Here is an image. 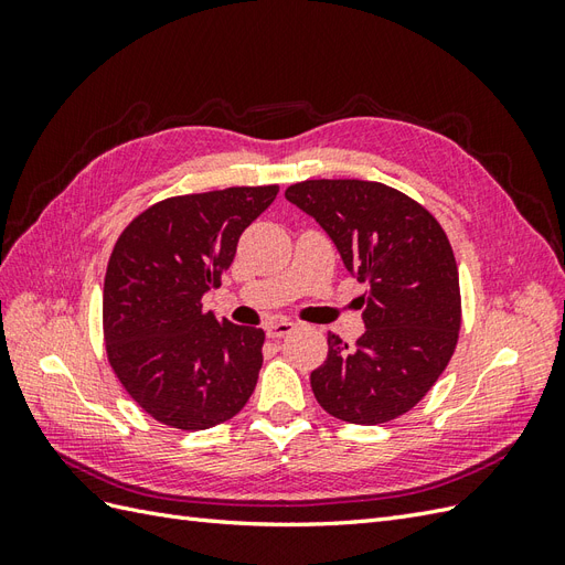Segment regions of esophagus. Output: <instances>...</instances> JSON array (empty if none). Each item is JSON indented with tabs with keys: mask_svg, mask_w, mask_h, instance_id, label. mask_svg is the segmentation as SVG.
Masks as SVG:
<instances>
[{
	"mask_svg": "<svg viewBox=\"0 0 565 565\" xmlns=\"http://www.w3.org/2000/svg\"><path fill=\"white\" fill-rule=\"evenodd\" d=\"M295 330V322H289V320H282V318H278V320H270L268 324H266V334L270 337V339H280V337H285V334H289Z\"/></svg>",
	"mask_w": 565,
	"mask_h": 565,
	"instance_id": "34e87169",
	"label": "esophagus"
}]
</instances>
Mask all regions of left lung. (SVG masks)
Instances as JSON below:
<instances>
[{
  "mask_svg": "<svg viewBox=\"0 0 565 565\" xmlns=\"http://www.w3.org/2000/svg\"><path fill=\"white\" fill-rule=\"evenodd\" d=\"M285 198L318 221L347 270L367 285L365 332L353 349L328 334V358L311 372L316 401L349 424L405 415L446 370L459 337V276L446 231L377 181H301Z\"/></svg>",
  "mask_w": 565,
  "mask_h": 565,
  "instance_id": "1",
  "label": "left lung"
}]
</instances>
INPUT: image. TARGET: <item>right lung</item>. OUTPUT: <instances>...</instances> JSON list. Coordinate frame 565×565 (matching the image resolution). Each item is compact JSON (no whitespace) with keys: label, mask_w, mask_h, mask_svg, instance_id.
Here are the masks:
<instances>
[{"label":"right lung","mask_w":565,"mask_h":565,"mask_svg":"<svg viewBox=\"0 0 565 565\" xmlns=\"http://www.w3.org/2000/svg\"><path fill=\"white\" fill-rule=\"evenodd\" d=\"M278 185H241L152 204L117 237L104 287L108 361L146 413L183 431L231 419L264 363V330L216 320L202 297L221 285L243 231Z\"/></svg>","instance_id":"1"}]
</instances>
